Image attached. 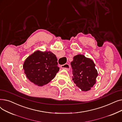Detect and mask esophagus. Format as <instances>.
Segmentation results:
<instances>
[{
  "label": "esophagus",
  "mask_w": 122,
  "mask_h": 122,
  "mask_svg": "<svg viewBox=\"0 0 122 122\" xmlns=\"http://www.w3.org/2000/svg\"><path fill=\"white\" fill-rule=\"evenodd\" d=\"M61 68L63 69H65L67 70H69L70 69V66L68 64H65L62 65L61 66Z\"/></svg>",
  "instance_id": "34e87169"
}]
</instances>
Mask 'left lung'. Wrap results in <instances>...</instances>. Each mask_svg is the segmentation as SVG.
Wrapping results in <instances>:
<instances>
[{"label":"left lung","instance_id":"obj_1","mask_svg":"<svg viewBox=\"0 0 122 122\" xmlns=\"http://www.w3.org/2000/svg\"><path fill=\"white\" fill-rule=\"evenodd\" d=\"M71 65L73 74L72 80L76 86L83 92L91 90L98 75L93 61L84 55L78 54L73 57Z\"/></svg>","mask_w":122,"mask_h":122}]
</instances>
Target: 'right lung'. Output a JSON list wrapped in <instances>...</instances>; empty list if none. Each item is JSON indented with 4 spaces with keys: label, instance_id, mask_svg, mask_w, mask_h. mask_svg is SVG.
I'll return each mask as SVG.
<instances>
[{
    "label": "right lung",
    "instance_id": "1",
    "mask_svg": "<svg viewBox=\"0 0 122 122\" xmlns=\"http://www.w3.org/2000/svg\"><path fill=\"white\" fill-rule=\"evenodd\" d=\"M56 55L51 51L37 50L25 60L23 69L27 78L42 86L53 80L59 71Z\"/></svg>",
    "mask_w": 122,
    "mask_h": 122
}]
</instances>
